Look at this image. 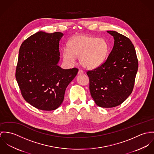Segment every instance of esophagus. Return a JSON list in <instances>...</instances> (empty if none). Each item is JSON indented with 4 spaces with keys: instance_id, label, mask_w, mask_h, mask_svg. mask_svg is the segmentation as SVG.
I'll list each match as a JSON object with an SVG mask.
<instances>
[{
    "instance_id": "34e87169",
    "label": "esophagus",
    "mask_w": 154,
    "mask_h": 154,
    "mask_svg": "<svg viewBox=\"0 0 154 154\" xmlns=\"http://www.w3.org/2000/svg\"><path fill=\"white\" fill-rule=\"evenodd\" d=\"M84 73V71L82 69H79L78 71V74H83Z\"/></svg>"
}]
</instances>
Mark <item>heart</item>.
Instances as JSON below:
<instances>
[{"label":"heart","mask_w":154,"mask_h":154,"mask_svg":"<svg viewBox=\"0 0 154 154\" xmlns=\"http://www.w3.org/2000/svg\"><path fill=\"white\" fill-rule=\"evenodd\" d=\"M109 51V44L104 38L79 35L69 41L68 48L63 51V58L67 63H73L75 57H79V62L83 67L94 69L104 63Z\"/></svg>","instance_id":"obj_1"}]
</instances>
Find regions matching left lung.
Returning a JSON list of instances; mask_svg holds the SVG:
<instances>
[{
	"mask_svg": "<svg viewBox=\"0 0 154 154\" xmlns=\"http://www.w3.org/2000/svg\"><path fill=\"white\" fill-rule=\"evenodd\" d=\"M114 46L106 61L87 74L89 89L96 104L102 107H113L123 102L132 93L138 69L134 45L126 36L114 31Z\"/></svg>",
	"mask_w": 154,
	"mask_h": 154,
	"instance_id": "left-lung-1",
	"label": "left lung"
}]
</instances>
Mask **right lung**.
I'll use <instances>...</instances> for the list:
<instances>
[{"label":"right lung","instance_id":"add662e5","mask_svg":"<svg viewBox=\"0 0 154 154\" xmlns=\"http://www.w3.org/2000/svg\"><path fill=\"white\" fill-rule=\"evenodd\" d=\"M63 35L60 32L39 31L25 40L19 49L15 74L17 84L24 99L39 110L57 109L79 71L58 66L59 42Z\"/></svg>","mask_w":154,"mask_h":154}]
</instances>
